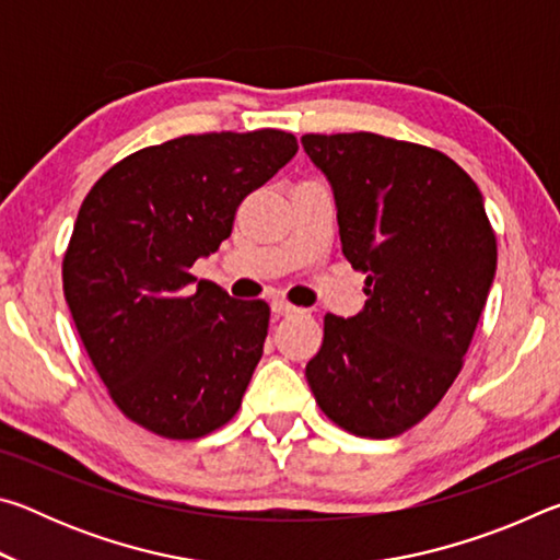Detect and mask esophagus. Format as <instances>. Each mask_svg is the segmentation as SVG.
Returning <instances> with one entry per match:
<instances>
[{"label":"esophagus","mask_w":560,"mask_h":560,"mask_svg":"<svg viewBox=\"0 0 560 560\" xmlns=\"http://www.w3.org/2000/svg\"><path fill=\"white\" fill-rule=\"evenodd\" d=\"M271 311H273V316H291V314H299V308L291 306V303L283 301V299H273V301H271Z\"/></svg>","instance_id":"esophagus-1"}]
</instances>
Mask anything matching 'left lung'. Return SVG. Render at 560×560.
I'll use <instances>...</instances> for the list:
<instances>
[{
    "instance_id": "left-lung-1",
    "label": "left lung",
    "mask_w": 560,
    "mask_h": 560,
    "mask_svg": "<svg viewBox=\"0 0 560 560\" xmlns=\"http://www.w3.org/2000/svg\"><path fill=\"white\" fill-rule=\"evenodd\" d=\"M334 187L340 249L365 306L328 314L306 381L330 422L387 440L428 417L459 375L497 271L479 187L440 150L375 132L301 138Z\"/></svg>"
}]
</instances>
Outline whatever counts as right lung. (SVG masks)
I'll return each mask as SVG.
<instances>
[{
    "mask_svg": "<svg viewBox=\"0 0 560 560\" xmlns=\"http://www.w3.org/2000/svg\"><path fill=\"white\" fill-rule=\"evenodd\" d=\"M291 132H202L138 150L81 202L63 296L110 400L140 428L197 440L236 415L269 328L189 267L232 234L236 207L296 155Z\"/></svg>",
    "mask_w": 560,
    "mask_h": 560,
    "instance_id": "obj_1",
    "label": "right lung"
}]
</instances>
